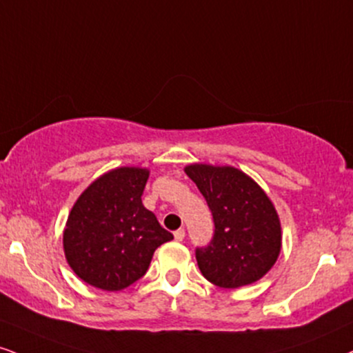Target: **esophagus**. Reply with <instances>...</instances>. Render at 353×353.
<instances>
[{
    "instance_id": "34e87169",
    "label": "esophagus",
    "mask_w": 353,
    "mask_h": 353,
    "mask_svg": "<svg viewBox=\"0 0 353 353\" xmlns=\"http://www.w3.org/2000/svg\"><path fill=\"white\" fill-rule=\"evenodd\" d=\"M184 236H185V230H184V228H179V230L174 232V239H176L177 241L184 240Z\"/></svg>"
}]
</instances>
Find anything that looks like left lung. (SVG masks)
Returning a JSON list of instances; mask_svg holds the SVG:
<instances>
[{"label": "left lung", "instance_id": "8db88e82", "mask_svg": "<svg viewBox=\"0 0 353 353\" xmlns=\"http://www.w3.org/2000/svg\"><path fill=\"white\" fill-rule=\"evenodd\" d=\"M195 182L214 219V236L195 248L203 278L227 290L263 278L281 252V225L268 195L252 177L223 165L190 164Z\"/></svg>", "mask_w": 353, "mask_h": 353}]
</instances>
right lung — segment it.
<instances>
[{
	"label": "right lung",
	"instance_id": "1",
	"mask_svg": "<svg viewBox=\"0 0 353 353\" xmlns=\"http://www.w3.org/2000/svg\"><path fill=\"white\" fill-rule=\"evenodd\" d=\"M150 171L118 168L92 182L72 207L63 252L74 273L103 291H120L146 274L156 248L172 240L141 195Z\"/></svg>",
	"mask_w": 353,
	"mask_h": 353
}]
</instances>
